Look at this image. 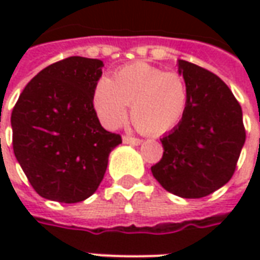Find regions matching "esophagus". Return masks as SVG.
<instances>
[{
	"mask_svg": "<svg viewBox=\"0 0 260 260\" xmlns=\"http://www.w3.org/2000/svg\"><path fill=\"white\" fill-rule=\"evenodd\" d=\"M122 142L126 145H141L142 139L139 138H132V136H122Z\"/></svg>",
	"mask_w": 260,
	"mask_h": 260,
	"instance_id": "1",
	"label": "esophagus"
}]
</instances>
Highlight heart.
Here are the masks:
<instances>
[{"label": "heart", "instance_id": "b5f03b06", "mask_svg": "<svg viewBox=\"0 0 260 260\" xmlns=\"http://www.w3.org/2000/svg\"><path fill=\"white\" fill-rule=\"evenodd\" d=\"M188 97V85L180 72L134 62L118 69L111 79L102 78L97 82L93 106L108 129L124 124L131 106L136 128L145 135L158 136L180 124Z\"/></svg>", "mask_w": 260, "mask_h": 260}]
</instances>
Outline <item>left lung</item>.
Wrapping results in <instances>:
<instances>
[{
	"instance_id": "8db88e82",
	"label": "left lung",
	"mask_w": 260,
	"mask_h": 260,
	"mask_svg": "<svg viewBox=\"0 0 260 260\" xmlns=\"http://www.w3.org/2000/svg\"><path fill=\"white\" fill-rule=\"evenodd\" d=\"M178 72L188 85V106L180 124L160 139L163 157L152 173L166 191L198 199L231 180L245 128L240 103L217 75L182 59Z\"/></svg>"
}]
</instances>
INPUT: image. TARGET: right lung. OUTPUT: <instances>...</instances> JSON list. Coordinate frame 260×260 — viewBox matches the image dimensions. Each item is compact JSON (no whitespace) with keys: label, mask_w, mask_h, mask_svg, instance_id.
Masks as SVG:
<instances>
[{"label":"right lung","mask_w":260,"mask_h":260,"mask_svg":"<svg viewBox=\"0 0 260 260\" xmlns=\"http://www.w3.org/2000/svg\"><path fill=\"white\" fill-rule=\"evenodd\" d=\"M103 61L69 57L26 85L11 115L16 160L43 198L78 203L97 191L108 154L122 142L102 126L93 93Z\"/></svg>","instance_id":"1"}]
</instances>
